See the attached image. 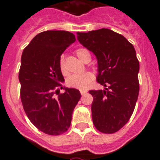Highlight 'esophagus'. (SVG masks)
I'll return each instance as SVG.
<instances>
[{
    "label": "esophagus",
    "instance_id": "34e87169",
    "mask_svg": "<svg viewBox=\"0 0 160 160\" xmlns=\"http://www.w3.org/2000/svg\"><path fill=\"white\" fill-rule=\"evenodd\" d=\"M80 93H81L82 95H84V94H86V93H87V92H86V91H81Z\"/></svg>",
    "mask_w": 160,
    "mask_h": 160
}]
</instances>
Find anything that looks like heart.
Listing matches in <instances>:
<instances>
[{"label":"heart","instance_id":"obj_1","mask_svg":"<svg viewBox=\"0 0 160 160\" xmlns=\"http://www.w3.org/2000/svg\"><path fill=\"white\" fill-rule=\"evenodd\" d=\"M76 54L78 57L81 59L82 62H86L89 58H90V54L89 51L85 48H79L76 50ZM59 68L62 74L66 75L67 73L65 62L63 57L60 58L59 59ZM94 79V75L90 72H86V73H81V74H71L66 78V86L71 88L78 89L80 90H87L90 87V83Z\"/></svg>","mask_w":160,"mask_h":160}]
</instances>
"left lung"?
<instances>
[{
	"label": "left lung",
	"mask_w": 160,
	"mask_h": 160,
	"mask_svg": "<svg viewBox=\"0 0 160 160\" xmlns=\"http://www.w3.org/2000/svg\"><path fill=\"white\" fill-rule=\"evenodd\" d=\"M78 40L98 61L97 82L104 90H90L92 119L98 131L117 132L129 121L139 92V62L131 42L109 29L77 32Z\"/></svg>",
	"instance_id": "obj_1"
}]
</instances>
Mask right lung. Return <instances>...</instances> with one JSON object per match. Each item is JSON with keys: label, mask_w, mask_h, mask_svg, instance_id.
I'll use <instances>...</instances> for the list:
<instances>
[{"label": "right lung", "mask_w": 160, "mask_h": 160, "mask_svg": "<svg viewBox=\"0 0 160 160\" xmlns=\"http://www.w3.org/2000/svg\"><path fill=\"white\" fill-rule=\"evenodd\" d=\"M75 41L68 31H44L32 38L22 53L19 71L22 106L29 121L47 135H62L69 129L73 109L81 98L78 90L60 83L64 78L59 59ZM62 88L65 90L62 94Z\"/></svg>", "instance_id": "obj_1"}]
</instances>
